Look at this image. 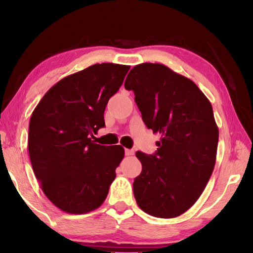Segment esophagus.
<instances>
[{"label":"esophagus","instance_id":"obj_1","mask_svg":"<svg viewBox=\"0 0 253 253\" xmlns=\"http://www.w3.org/2000/svg\"><path fill=\"white\" fill-rule=\"evenodd\" d=\"M125 153H126V156L130 157V156L135 155V150H133V149H125Z\"/></svg>","mask_w":253,"mask_h":253}]
</instances>
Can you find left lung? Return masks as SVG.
Listing matches in <instances>:
<instances>
[{"mask_svg":"<svg viewBox=\"0 0 253 253\" xmlns=\"http://www.w3.org/2000/svg\"><path fill=\"white\" fill-rule=\"evenodd\" d=\"M146 126L159 132L158 150L136 152L142 170L133 181L138 206L174 218L195 204L214 170L218 127L211 104L190 79L160 63L133 67L125 81Z\"/></svg>","mask_w":253,"mask_h":253,"instance_id":"left-lung-1","label":"left lung"}]
</instances>
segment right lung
<instances>
[{
  "label": "right lung",
  "instance_id": "obj_1",
  "mask_svg": "<svg viewBox=\"0 0 253 253\" xmlns=\"http://www.w3.org/2000/svg\"><path fill=\"white\" fill-rule=\"evenodd\" d=\"M129 66L96 63L57 82L35 107L28 152L44 195L69 214H85L105 201L125 156L120 145L101 146L93 133L105 126L107 102Z\"/></svg>",
  "mask_w": 253,
  "mask_h": 253
}]
</instances>
